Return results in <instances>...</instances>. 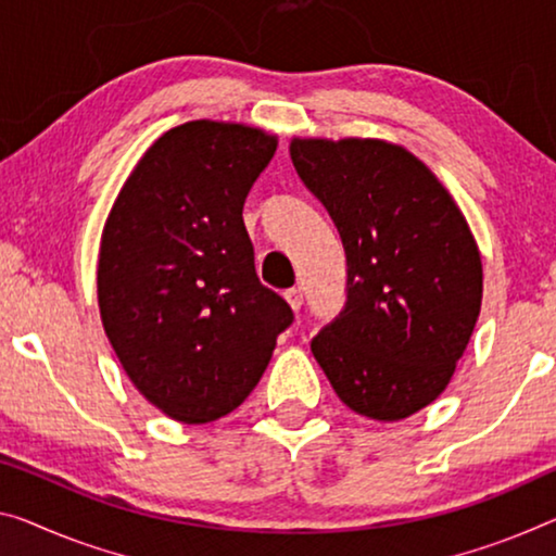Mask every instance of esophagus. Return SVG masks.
<instances>
[{
    "label": "esophagus",
    "instance_id": "34e87169",
    "mask_svg": "<svg viewBox=\"0 0 556 556\" xmlns=\"http://www.w3.org/2000/svg\"><path fill=\"white\" fill-rule=\"evenodd\" d=\"M286 301H288L290 307H293V311H301V305H303V290H301V288H290V290H286Z\"/></svg>",
    "mask_w": 556,
    "mask_h": 556
}]
</instances>
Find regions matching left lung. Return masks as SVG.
<instances>
[{"mask_svg": "<svg viewBox=\"0 0 556 556\" xmlns=\"http://www.w3.org/2000/svg\"><path fill=\"white\" fill-rule=\"evenodd\" d=\"M290 159L348 255V303L313 338L353 413L397 422L442 395L482 307V258L440 178L382 139H293Z\"/></svg>", "mask_w": 556, "mask_h": 556, "instance_id": "left-lung-1", "label": "left lung"}]
</instances>
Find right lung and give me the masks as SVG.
Segmentation results:
<instances>
[{"instance_id": "obj_1", "label": "right lung", "mask_w": 556, "mask_h": 556, "mask_svg": "<svg viewBox=\"0 0 556 556\" xmlns=\"http://www.w3.org/2000/svg\"><path fill=\"white\" fill-rule=\"evenodd\" d=\"M278 136L186 122L151 143L109 211L97 295L134 388L184 425L218 420L266 372L290 305L255 276L243 203Z\"/></svg>"}]
</instances>
